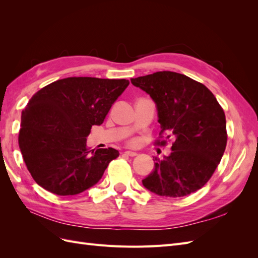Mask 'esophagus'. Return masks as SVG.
<instances>
[{
    "label": "esophagus",
    "mask_w": 258,
    "mask_h": 258,
    "mask_svg": "<svg viewBox=\"0 0 258 258\" xmlns=\"http://www.w3.org/2000/svg\"><path fill=\"white\" fill-rule=\"evenodd\" d=\"M124 154L128 155V156H130V157H135V156H137V155H138L136 152H131V151H127V152H124Z\"/></svg>",
    "instance_id": "1"
}]
</instances>
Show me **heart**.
Wrapping results in <instances>:
<instances>
[{"instance_id": "b5f03b06", "label": "heart", "mask_w": 258, "mask_h": 258, "mask_svg": "<svg viewBox=\"0 0 258 258\" xmlns=\"http://www.w3.org/2000/svg\"><path fill=\"white\" fill-rule=\"evenodd\" d=\"M131 144H132V145H135V144H137V141H131Z\"/></svg>"}]
</instances>
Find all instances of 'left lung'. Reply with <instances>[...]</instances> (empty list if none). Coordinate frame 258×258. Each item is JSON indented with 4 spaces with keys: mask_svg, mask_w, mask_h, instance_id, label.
I'll return each instance as SVG.
<instances>
[{
    "mask_svg": "<svg viewBox=\"0 0 258 258\" xmlns=\"http://www.w3.org/2000/svg\"><path fill=\"white\" fill-rule=\"evenodd\" d=\"M157 105L159 138L173 140L172 153L143 181L161 197L177 198L197 191L213 175L227 144L226 117L216 98L204 84L171 71L131 79ZM156 144L166 145V140Z\"/></svg>",
    "mask_w": 258,
    "mask_h": 258,
    "instance_id": "8db88e82",
    "label": "left lung"
}]
</instances>
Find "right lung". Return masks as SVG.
Listing matches in <instances>:
<instances>
[{"instance_id":"add662e5","label":"right lung","mask_w":258,"mask_h":258,"mask_svg":"<svg viewBox=\"0 0 258 258\" xmlns=\"http://www.w3.org/2000/svg\"><path fill=\"white\" fill-rule=\"evenodd\" d=\"M128 80L68 77L38 90L21 113L18 143L34 181L58 196L81 194L97 184L115 148L89 150L86 138L104 121Z\"/></svg>"}]
</instances>
